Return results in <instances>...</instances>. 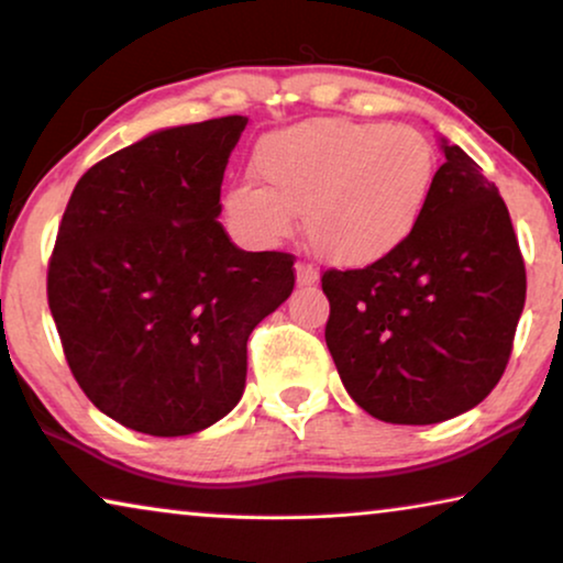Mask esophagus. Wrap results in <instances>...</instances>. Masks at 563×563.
Listing matches in <instances>:
<instances>
[{
	"instance_id": "esophagus-1",
	"label": "esophagus",
	"mask_w": 563,
	"mask_h": 563,
	"mask_svg": "<svg viewBox=\"0 0 563 563\" xmlns=\"http://www.w3.org/2000/svg\"><path fill=\"white\" fill-rule=\"evenodd\" d=\"M295 272H297V284H299V287H312V284L318 282V268H314L312 264H305V261H297Z\"/></svg>"
}]
</instances>
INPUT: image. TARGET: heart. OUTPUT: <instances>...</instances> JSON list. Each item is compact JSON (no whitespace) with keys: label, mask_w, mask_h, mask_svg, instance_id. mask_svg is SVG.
Instances as JSON below:
<instances>
[{"label":"heart","mask_w":563,"mask_h":563,"mask_svg":"<svg viewBox=\"0 0 563 563\" xmlns=\"http://www.w3.org/2000/svg\"><path fill=\"white\" fill-rule=\"evenodd\" d=\"M251 172L225 197L243 241L272 245L302 214L307 243L338 266L374 264L399 249L426 212L435 151L420 130L320 118L276 130L256 145Z\"/></svg>","instance_id":"obj_1"}]
</instances>
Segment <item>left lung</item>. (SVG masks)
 Returning <instances> with one entry per match:
<instances>
[{"label":"left lung","mask_w":563,"mask_h":563,"mask_svg":"<svg viewBox=\"0 0 563 563\" xmlns=\"http://www.w3.org/2000/svg\"><path fill=\"white\" fill-rule=\"evenodd\" d=\"M426 212L366 268L322 274L325 343L368 415L433 426L497 387L526 305V264L497 187L459 145L441 143Z\"/></svg>","instance_id":"left-lung-1"}]
</instances>
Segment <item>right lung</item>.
I'll use <instances>...</instances> for the list:
<instances>
[{
  "mask_svg": "<svg viewBox=\"0 0 563 563\" xmlns=\"http://www.w3.org/2000/svg\"><path fill=\"white\" fill-rule=\"evenodd\" d=\"M249 118L166 128L89 168L48 264L68 368L95 407L158 438L233 410L245 343L295 289V256L241 251L220 187Z\"/></svg>",
  "mask_w": 563,
  "mask_h": 563,
  "instance_id": "add662e5",
  "label": "right lung"
}]
</instances>
